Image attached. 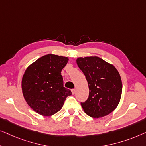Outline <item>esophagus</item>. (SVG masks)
Listing matches in <instances>:
<instances>
[{
    "label": "esophagus",
    "mask_w": 146,
    "mask_h": 146,
    "mask_svg": "<svg viewBox=\"0 0 146 146\" xmlns=\"http://www.w3.org/2000/svg\"><path fill=\"white\" fill-rule=\"evenodd\" d=\"M71 92H72V94H74L75 93V89H71Z\"/></svg>",
    "instance_id": "obj_1"
}]
</instances>
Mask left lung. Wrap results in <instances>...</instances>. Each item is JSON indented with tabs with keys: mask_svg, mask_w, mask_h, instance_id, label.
I'll return each instance as SVG.
<instances>
[{
	"mask_svg": "<svg viewBox=\"0 0 146 146\" xmlns=\"http://www.w3.org/2000/svg\"><path fill=\"white\" fill-rule=\"evenodd\" d=\"M77 63L88 82L89 97L81 102L84 111L92 118L109 114L120 102L122 84L113 65L98 57H79Z\"/></svg>",
	"mask_w": 146,
	"mask_h": 146,
	"instance_id": "8db88e82",
	"label": "left lung"
}]
</instances>
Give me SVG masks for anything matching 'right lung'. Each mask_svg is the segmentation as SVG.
Wrapping results in <instances>:
<instances>
[{
  "instance_id": "obj_1",
  "label": "right lung",
  "mask_w": 146,
  "mask_h": 146,
  "mask_svg": "<svg viewBox=\"0 0 146 146\" xmlns=\"http://www.w3.org/2000/svg\"><path fill=\"white\" fill-rule=\"evenodd\" d=\"M67 57L48 54L26 69L22 89L26 102L42 116H50L59 111L71 91L63 87L61 70L67 65Z\"/></svg>"
}]
</instances>
